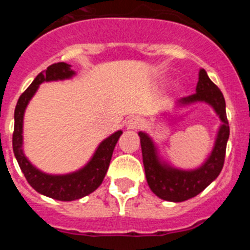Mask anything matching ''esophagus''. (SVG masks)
Wrapping results in <instances>:
<instances>
[{
  "mask_svg": "<svg viewBox=\"0 0 250 250\" xmlns=\"http://www.w3.org/2000/svg\"><path fill=\"white\" fill-rule=\"evenodd\" d=\"M141 125H143V120L140 118H138V116L130 118L126 121V124H125V126H126L127 130H138L140 129Z\"/></svg>",
  "mask_w": 250,
  "mask_h": 250,
  "instance_id": "esophagus-1",
  "label": "esophagus"
}]
</instances>
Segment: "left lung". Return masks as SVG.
<instances>
[{
    "label": "left lung",
    "mask_w": 250,
    "mask_h": 250,
    "mask_svg": "<svg viewBox=\"0 0 250 250\" xmlns=\"http://www.w3.org/2000/svg\"><path fill=\"white\" fill-rule=\"evenodd\" d=\"M196 103L210 105L222 121L210 155L200 167L189 170L171 167L161 160L155 143L146 132H139L147 184L152 193L167 202L179 203L196 196L218 178L224 165L229 139L225 100L219 87L209 79L204 68H200L195 94L179 99L175 104L176 107H187Z\"/></svg>",
    "instance_id": "1"
}]
</instances>
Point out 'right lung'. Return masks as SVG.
I'll return each mask as SVG.
<instances>
[{"label":"right lung","mask_w":250,"mask_h":250,"mask_svg":"<svg viewBox=\"0 0 250 250\" xmlns=\"http://www.w3.org/2000/svg\"><path fill=\"white\" fill-rule=\"evenodd\" d=\"M75 74L76 72L71 70V65H68V63L57 62L48 66L45 71L37 75L36 79L27 87V90L20 96L16 109H15L12 147L13 154L16 156V160L21 167L22 173L25 175L28 184L34 188L37 193L52 198V199L61 200V202L81 199L100 187L106 175V171L109 169L115 145L123 134V131L119 130V131L111 134L109 138L101 141L89 163L74 173L52 175V174L43 173L31 164L22 149V145H23V136H22L23 116H25L26 107L31 99L34 98V95L36 94L41 83H48V81L67 80V79H71Z\"/></svg>","instance_id":"obj_1"}]
</instances>
